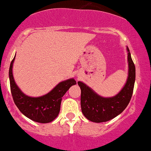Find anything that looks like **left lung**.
<instances>
[{
	"instance_id": "obj_1",
	"label": "left lung",
	"mask_w": 151,
	"mask_h": 151,
	"mask_svg": "<svg viewBox=\"0 0 151 151\" xmlns=\"http://www.w3.org/2000/svg\"><path fill=\"white\" fill-rule=\"evenodd\" d=\"M127 50L129 63L128 78L124 86L116 96L102 97L84 83L78 82L81 90V111L88 120L95 123L108 122L122 113L129 103L134 86L135 66L128 47Z\"/></svg>"
}]
</instances>
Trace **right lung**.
I'll return each instance as SVG.
<instances>
[{"instance_id": "1", "label": "right lung", "mask_w": 151, "mask_h": 151, "mask_svg": "<svg viewBox=\"0 0 151 151\" xmlns=\"http://www.w3.org/2000/svg\"><path fill=\"white\" fill-rule=\"evenodd\" d=\"M15 56L9 68V81L11 91L15 105L23 115L35 122L46 124L52 122L58 116L62 98L73 85L76 84L73 78L60 82L51 91L38 97H32L24 94L16 84L12 73Z\"/></svg>"}]
</instances>
